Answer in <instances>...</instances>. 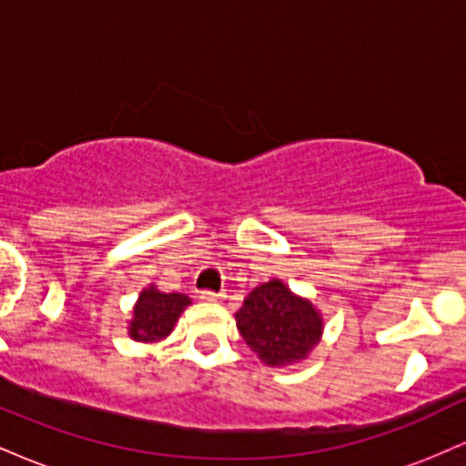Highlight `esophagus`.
Wrapping results in <instances>:
<instances>
[{"label": "esophagus", "instance_id": "34e87169", "mask_svg": "<svg viewBox=\"0 0 466 466\" xmlns=\"http://www.w3.org/2000/svg\"><path fill=\"white\" fill-rule=\"evenodd\" d=\"M199 298L203 302H221L226 296H223V293H217V291H208L206 289V291H201Z\"/></svg>", "mask_w": 466, "mask_h": 466}]
</instances>
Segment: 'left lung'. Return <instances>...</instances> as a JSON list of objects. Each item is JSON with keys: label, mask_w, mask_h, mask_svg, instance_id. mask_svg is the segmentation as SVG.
I'll list each match as a JSON object with an SVG mask.
<instances>
[{"label": "left lung", "mask_w": 466, "mask_h": 466, "mask_svg": "<svg viewBox=\"0 0 466 466\" xmlns=\"http://www.w3.org/2000/svg\"><path fill=\"white\" fill-rule=\"evenodd\" d=\"M234 318L245 344L271 368L307 360L324 330L318 309L278 278L256 287Z\"/></svg>", "instance_id": "left-lung-1"}]
</instances>
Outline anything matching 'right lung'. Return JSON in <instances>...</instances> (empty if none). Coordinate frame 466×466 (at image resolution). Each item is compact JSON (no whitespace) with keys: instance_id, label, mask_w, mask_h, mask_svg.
<instances>
[{"instance_id":"add662e5","label":"right lung","mask_w":466,"mask_h":466,"mask_svg":"<svg viewBox=\"0 0 466 466\" xmlns=\"http://www.w3.org/2000/svg\"><path fill=\"white\" fill-rule=\"evenodd\" d=\"M188 304L190 298L184 293H162L155 285H148L133 307L129 337L144 344L164 339L175 329L179 315Z\"/></svg>"}]
</instances>
